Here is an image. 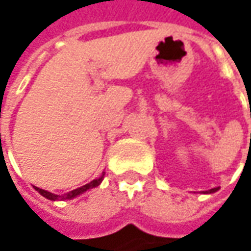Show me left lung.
I'll list each match as a JSON object with an SVG mask.
<instances>
[{
  "label": "left lung",
  "mask_w": 251,
  "mask_h": 251,
  "mask_svg": "<svg viewBox=\"0 0 251 251\" xmlns=\"http://www.w3.org/2000/svg\"><path fill=\"white\" fill-rule=\"evenodd\" d=\"M218 190V187H215V188H211V190H208V191H205V193H208V194H211V193H215V191H217Z\"/></svg>",
  "instance_id": "left-lung-1"
}]
</instances>
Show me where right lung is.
I'll use <instances>...</instances> for the list:
<instances>
[{
    "label": "right lung",
    "mask_w": 251,
    "mask_h": 251,
    "mask_svg": "<svg viewBox=\"0 0 251 251\" xmlns=\"http://www.w3.org/2000/svg\"><path fill=\"white\" fill-rule=\"evenodd\" d=\"M103 176H104V173L101 175L99 178H95V180H92L91 183H88V184H85L82 187L79 188H75L73 191H70V193H67V194H64V196H57V194H53V193H50V191H46L43 188H39V187H34L36 188V191H39L43 197L49 198V200H51V201H55V200H71V198L76 197V196H79V194H82L85 193L86 190H91L93 187H98L99 184L101 183V180H103Z\"/></svg>",
    "instance_id": "1"
}]
</instances>
